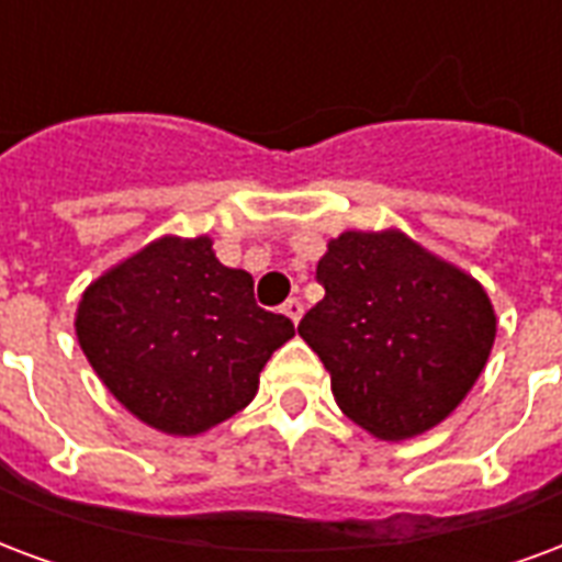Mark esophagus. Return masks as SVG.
Listing matches in <instances>:
<instances>
[{
  "mask_svg": "<svg viewBox=\"0 0 562 562\" xmlns=\"http://www.w3.org/2000/svg\"><path fill=\"white\" fill-rule=\"evenodd\" d=\"M282 313L289 315V318L297 324V322H301V315H303V303L297 301V297H289V301L282 303Z\"/></svg>",
  "mask_w": 562,
  "mask_h": 562,
  "instance_id": "34e87169",
  "label": "esophagus"
}]
</instances>
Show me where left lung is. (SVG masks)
<instances>
[{"label": "left lung", "mask_w": 562, "mask_h": 562, "mask_svg": "<svg viewBox=\"0 0 562 562\" xmlns=\"http://www.w3.org/2000/svg\"><path fill=\"white\" fill-rule=\"evenodd\" d=\"M324 297L297 324L339 408L375 438L450 417L494 345V310L464 270L402 232H342L315 268Z\"/></svg>", "instance_id": "1"}]
</instances>
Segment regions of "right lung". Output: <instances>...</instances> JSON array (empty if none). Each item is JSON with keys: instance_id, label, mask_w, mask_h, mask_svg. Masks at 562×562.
I'll return each mask as SVG.
<instances>
[{"instance_id": "right-lung-1", "label": "right lung", "mask_w": 562, "mask_h": 562, "mask_svg": "<svg viewBox=\"0 0 562 562\" xmlns=\"http://www.w3.org/2000/svg\"><path fill=\"white\" fill-rule=\"evenodd\" d=\"M294 336L261 310L247 270L211 238H160L91 282L77 339L124 408L169 435H199L247 408L270 355Z\"/></svg>"}]
</instances>
